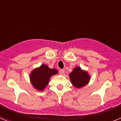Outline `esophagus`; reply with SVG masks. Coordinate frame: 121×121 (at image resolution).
Segmentation results:
<instances>
[{
  "mask_svg": "<svg viewBox=\"0 0 121 121\" xmlns=\"http://www.w3.org/2000/svg\"><path fill=\"white\" fill-rule=\"evenodd\" d=\"M64 73H65V70H62V69H61V70H59V73L60 74H64Z\"/></svg>",
  "mask_w": 121,
  "mask_h": 121,
  "instance_id": "1",
  "label": "esophagus"
}]
</instances>
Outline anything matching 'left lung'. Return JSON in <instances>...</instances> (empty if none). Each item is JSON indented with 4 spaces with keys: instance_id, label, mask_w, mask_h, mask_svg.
<instances>
[{
    "instance_id": "8db88e82",
    "label": "left lung",
    "mask_w": 121,
    "mask_h": 121,
    "mask_svg": "<svg viewBox=\"0 0 121 121\" xmlns=\"http://www.w3.org/2000/svg\"><path fill=\"white\" fill-rule=\"evenodd\" d=\"M71 83L76 88H81L88 84L90 76L87 72L82 70L80 67H76L69 74Z\"/></svg>"
}]
</instances>
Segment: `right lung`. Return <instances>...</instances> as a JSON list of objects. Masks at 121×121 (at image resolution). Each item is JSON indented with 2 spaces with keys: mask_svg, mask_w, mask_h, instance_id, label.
Here are the masks:
<instances>
[{
  "mask_svg": "<svg viewBox=\"0 0 121 121\" xmlns=\"http://www.w3.org/2000/svg\"><path fill=\"white\" fill-rule=\"evenodd\" d=\"M57 73V70L51 69L43 64L33 70L31 73L30 78L33 86L38 90L42 91L48 84L50 78Z\"/></svg>",
  "mask_w": 121,
  "mask_h": 121,
  "instance_id": "add662e5",
  "label": "right lung"
}]
</instances>
